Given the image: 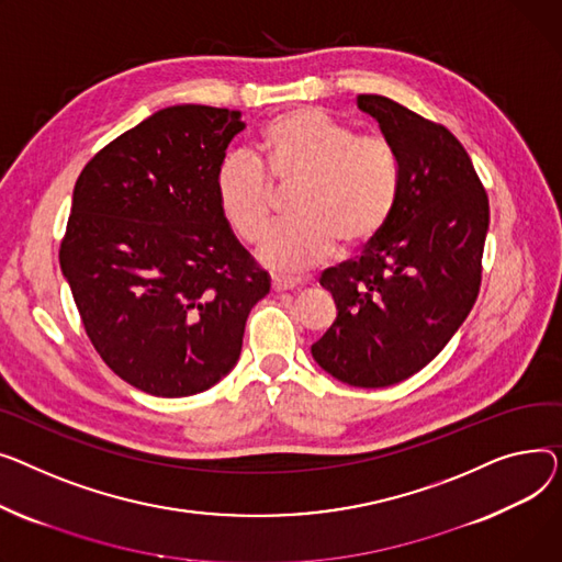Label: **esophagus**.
<instances>
[{
    "mask_svg": "<svg viewBox=\"0 0 562 562\" xmlns=\"http://www.w3.org/2000/svg\"><path fill=\"white\" fill-rule=\"evenodd\" d=\"M296 288H302V281L281 279V277H274V279H272V290H274V292H288V290H296Z\"/></svg>",
    "mask_w": 562,
    "mask_h": 562,
    "instance_id": "1",
    "label": "esophagus"
}]
</instances>
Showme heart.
Listing matches in <instances>:
<instances>
[{
	"label": "heart",
	"mask_w": 562,
	"mask_h": 562,
	"mask_svg": "<svg viewBox=\"0 0 562 562\" xmlns=\"http://www.w3.org/2000/svg\"><path fill=\"white\" fill-rule=\"evenodd\" d=\"M260 164L228 156L215 190L222 215L249 245L268 236L277 192L291 190L292 222L277 228L260 260L277 272L311 270L336 251L379 238L402 196V156L383 136H360L317 109H292L272 117L258 140Z\"/></svg>",
	"instance_id": "heart-1"
}]
</instances>
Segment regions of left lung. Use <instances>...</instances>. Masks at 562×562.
I'll use <instances>...</instances> for the list:
<instances>
[{"mask_svg":"<svg viewBox=\"0 0 562 562\" xmlns=\"http://www.w3.org/2000/svg\"><path fill=\"white\" fill-rule=\"evenodd\" d=\"M356 102L402 156V196L358 258L322 272L338 317L311 351L342 383L385 387L426 368L470 315L490 204L449 128L381 94Z\"/></svg>","mask_w":562,"mask_h":562,"instance_id":"8db88e82","label":"left lung"}]
</instances>
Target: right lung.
Wrapping results in <instances>:
<instances>
[{
    "mask_svg": "<svg viewBox=\"0 0 562 562\" xmlns=\"http://www.w3.org/2000/svg\"><path fill=\"white\" fill-rule=\"evenodd\" d=\"M240 111L162 109L97 151L60 243L86 334L106 366L156 397H188L240 358L270 277L222 215L215 177Z\"/></svg>",
    "mask_w": 562,
    "mask_h": 562,
    "instance_id": "right-lung-1",
    "label": "right lung"
}]
</instances>
